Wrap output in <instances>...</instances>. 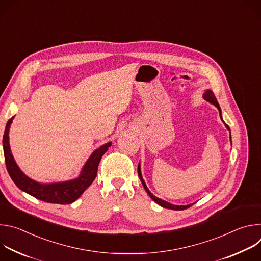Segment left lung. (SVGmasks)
Listing matches in <instances>:
<instances>
[{
    "label": "left lung",
    "instance_id": "1",
    "mask_svg": "<svg viewBox=\"0 0 261 261\" xmlns=\"http://www.w3.org/2000/svg\"><path fill=\"white\" fill-rule=\"evenodd\" d=\"M203 99L204 100H206L207 102H210L211 104H213V105H215L217 108H218V110H219V114H220V118H221V120H222V122L224 123V121H223V119H222V113H221V108H220V105H219V103L217 102V99H216V97H215V95H214V93H213V91L212 90H205V92L203 93ZM225 124V123H224ZM225 127L227 128V130L229 131V133H230V141H231V132H230V129H229V127L225 124ZM137 171H138V176H139V178H140V180H141V182H142V186H143V188H144V190L146 191V193L150 195V197L156 202V203H158L159 205H161L162 207H165V208H169V210H174V211H181V210H186V208H188V207H190L192 204H194V203H191V204H187V205H176V204H172V203H170V202H167V201H165V200H163V199H161V198H158V197H156L150 190H148V188L146 187V185H145V181H144V179H143V177H142V175H141V169H140V163H138V168H137Z\"/></svg>",
    "mask_w": 261,
    "mask_h": 261
}]
</instances>
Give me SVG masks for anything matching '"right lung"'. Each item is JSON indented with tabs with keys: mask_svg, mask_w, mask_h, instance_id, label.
Here are the masks:
<instances>
[{
	"mask_svg": "<svg viewBox=\"0 0 261 261\" xmlns=\"http://www.w3.org/2000/svg\"><path fill=\"white\" fill-rule=\"evenodd\" d=\"M14 117L6 124L3 136V148L8 173L17 187L31 196L49 203L69 204L75 201L93 182L97 175L98 165L102 156L106 153L111 141L99 146L89 157L77 177L58 182H39L25 175L16 164L9 144V129Z\"/></svg>",
	"mask_w": 261,
	"mask_h": 261,
	"instance_id": "add662e5",
	"label": "right lung"
}]
</instances>
